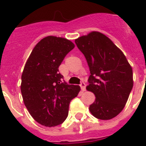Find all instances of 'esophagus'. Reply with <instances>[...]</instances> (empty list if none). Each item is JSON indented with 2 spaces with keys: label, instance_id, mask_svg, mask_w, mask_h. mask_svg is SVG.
I'll return each instance as SVG.
<instances>
[{
  "label": "esophagus",
  "instance_id": "1",
  "mask_svg": "<svg viewBox=\"0 0 146 146\" xmlns=\"http://www.w3.org/2000/svg\"><path fill=\"white\" fill-rule=\"evenodd\" d=\"M86 83L84 82H81V84H80V87H81V89H82V92L86 91Z\"/></svg>",
  "mask_w": 146,
  "mask_h": 146
}]
</instances>
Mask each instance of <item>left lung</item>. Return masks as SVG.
Masks as SVG:
<instances>
[{"instance_id": "left-lung-1", "label": "left lung", "mask_w": 146, "mask_h": 146, "mask_svg": "<svg viewBox=\"0 0 146 146\" xmlns=\"http://www.w3.org/2000/svg\"><path fill=\"white\" fill-rule=\"evenodd\" d=\"M89 65L88 91L96 96L89 111L100 120H110L122 111L133 86V69L122 50L106 35L91 32L75 39Z\"/></svg>"}]
</instances>
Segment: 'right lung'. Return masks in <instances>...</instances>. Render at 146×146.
Masks as SVG:
<instances>
[{
  "label": "right lung",
  "instance_id": "add662e5",
  "mask_svg": "<svg viewBox=\"0 0 146 146\" xmlns=\"http://www.w3.org/2000/svg\"><path fill=\"white\" fill-rule=\"evenodd\" d=\"M75 44L61 37L47 36L38 42L27 59L20 86L26 108L33 119L44 127L61 124L69 105L80 91L79 86L62 82L58 67Z\"/></svg>",
  "mask_w": 146,
  "mask_h": 146
}]
</instances>
